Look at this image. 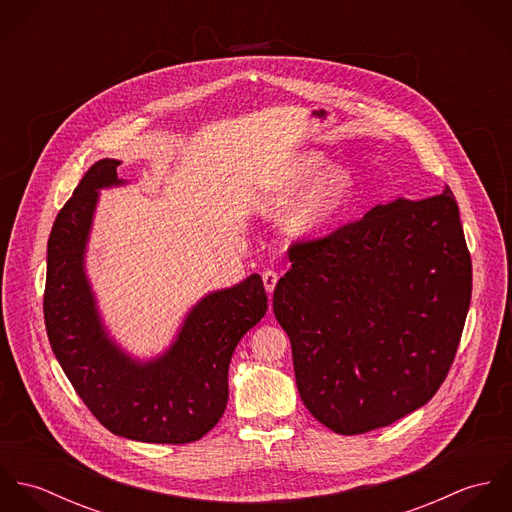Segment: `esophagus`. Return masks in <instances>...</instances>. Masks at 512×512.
<instances>
[{"mask_svg": "<svg viewBox=\"0 0 512 512\" xmlns=\"http://www.w3.org/2000/svg\"><path fill=\"white\" fill-rule=\"evenodd\" d=\"M278 272H274V270H266L264 274H262V280H264V288H266V292L272 293L274 292V288H276V284H278Z\"/></svg>", "mask_w": 512, "mask_h": 512, "instance_id": "1", "label": "esophagus"}]
</instances>
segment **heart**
Returning <instances> with one entry per match:
<instances>
[{"label": "heart", "instance_id": "1", "mask_svg": "<svg viewBox=\"0 0 512 512\" xmlns=\"http://www.w3.org/2000/svg\"><path fill=\"white\" fill-rule=\"evenodd\" d=\"M327 167V157L319 151H303L295 153L280 169L278 185L282 191L293 193L317 178L318 181L311 185V189L305 193L301 203L293 209L286 219V230L293 236H303L319 226L327 224L335 219L341 211L349 207V203L355 197L357 191V177L349 167L335 165ZM323 173L322 176L320 173ZM322 177L319 178L318 175Z\"/></svg>", "mask_w": 512, "mask_h": 512}]
</instances>
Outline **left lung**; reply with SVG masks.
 <instances>
[{"label": "left lung", "mask_w": 512, "mask_h": 512, "mask_svg": "<svg viewBox=\"0 0 512 512\" xmlns=\"http://www.w3.org/2000/svg\"><path fill=\"white\" fill-rule=\"evenodd\" d=\"M288 258L274 315L313 418L357 436L430 402L455 359L473 282L451 189L376 205L293 242Z\"/></svg>", "instance_id": "obj_1"}]
</instances>
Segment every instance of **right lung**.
<instances>
[{"label": "right lung", "instance_id": "add662e5", "mask_svg": "<svg viewBox=\"0 0 512 512\" xmlns=\"http://www.w3.org/2000/svg\"><path fill=\"white\" fill-rule=\"evenodd\" d=\"M118 159L96 161L59 211L47 244L43 313L51 349L94 418L146 443H191L219 424L238 341L268 309L258 274L205 295L161 357L140 363L106 333L84 274L98 189L122 185Z\"/></svg>", "mask_w": 512, "mask_h": 512}]
</instances>
